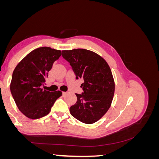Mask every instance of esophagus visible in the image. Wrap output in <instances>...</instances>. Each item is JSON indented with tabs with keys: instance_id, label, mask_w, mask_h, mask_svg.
<instances>
[{
	"instance_id": "34e87169",
	"label": "esophagus",
	"mask_w": 159,
	"mask_h": 159,
	"mask_svg": "<svg viewBox=\"0 0 159 159\" xmlns=\"http://www.w3.org/2000/svg\"><path fill=\"white\" fill-rule=\"evenodd\" d=\"M66 93H67V92H63V95H66Z\"/></svg>"
}]
</instances>
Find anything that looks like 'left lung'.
Segmentation results:
<instances>
[{
  "instance_id": "left-lung-1",
  "label": "left lung",
  "mask_w": 159,
  "mask_h": 159,
  "mask_svg": "<svg viewBox=\"0 0 159 159\" xmlns=\"http://www.w3.org/2000/svg\"><path fill=\"white\" fill-rule=\"evenodd\" d=\"M62 56L70 63L76 79L84 80L81 85L84 92L75 94L78 99L70 112L81 122L94 123L107 113L112 103L115 82L111 70L102 57L90 50H63Z\"/></svg>"
}]
</instances>
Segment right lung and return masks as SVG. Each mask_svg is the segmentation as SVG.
Here are the masks:
<instances>
[{
	"mask_svg": "<svg viewBox=\"0 0 159 159\" xmlns=\"http://www.w3.org/2000/svg\"><path fill=\"white\" fill-rule=\"evenodd\" d=\"M61 52L50 47H40L30 52L14 69L11 91L19 110L26 117L36 119L48 114L61 91L54 92L41 88L54 62Z\"/></svg>",
	"mask_w": 159,
	"mask_h": 159,
	"instance_id": "obj_1",
	"label": "right lung"
}]
</instances>
